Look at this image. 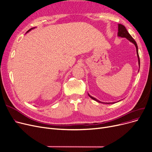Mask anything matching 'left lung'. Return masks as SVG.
<instances>
[{
	"mask_svg": "<svg viewBox=\"0 0 152 152\" xmlns=\"http://www.w3.org/2000/svg\"><path fill=\"white\" fill-rule=\"evenodd\" d=\"M117 36L118 37H122V38H127L129 41H130V42H132V43H134L135 46V48H136V51H137V57H138V66H139V68H140V58H139V55H138V46H137V44L136 43V42L135 41V39L132 38V37L130 34L127 31L126 28H125L124 26L122 24H118V33H117ZM138 71H139V70H138ZM89 96L92 99L99 102V103H102V104H114V103H116L117 102H119V101H117V102H101L100 101L97 100V99L94 98V97L91 96V95H89V94H88Z\"/></svg>",
	"mask_w": 152,
	"mask_h": 152,
	"instance_id": "obj_1",
	"label": "left lung"
}]
</instances>
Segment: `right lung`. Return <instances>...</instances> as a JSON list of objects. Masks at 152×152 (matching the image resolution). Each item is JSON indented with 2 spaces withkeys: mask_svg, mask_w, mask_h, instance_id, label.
<instances>
[{
  "mask_svg": "<svg viewBox=\"0 0 152 152\" xmlns=\"http://www.w3.org/2000/svg\"><path fill=\"white\" fill-rule=\"evenodd\" d=\"M35 28V27H34V28H30V30H28V31H27V33H28V32H29V31H31V30H33V29H34V28ZM27 33H26V34H27Z\"/></svg>",
  "mask_w": 152,
  "mask_h": 152,
  "instance_id": "right-lung-1",
  "label": "right lung"
}]
</instances>
